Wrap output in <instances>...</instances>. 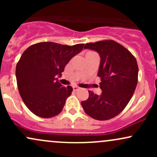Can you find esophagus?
I'll return each instance as SVG.
<instances>
[{"mask_svg": "<svg viewBox=\"0 0 157 157\" xmlns=\"http://www.w3.org/2000/svg\"><path fill=\"white\" fill-rule=\"evenodd\" d=\"M79 89H80V88L77 87V86H74V87H73V90H74V91H78Z\"/></svg>", "mask_w": 157, "mask_h": 157, "instance_id": "1", "label": "esophagus"}]
</instances>
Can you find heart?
<instances>
[{
	"label": "heart",
	"instance_id": "heart-1",
	"mask_svg": "<svg viewBox=\"0 0 157 157\" xmlns=\"http://www.w3.org/2000/svg\"><path fill=\"white\" fill-rule=\"evenodd\" d=\"M97 55V53H95L94 52H92V51H89L86 52V56H89V55Z\"/></svg>",
	"mask_w": 157,
	"mask_h": 157
}]
</instances>
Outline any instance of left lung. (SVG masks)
<instances>
[{
	"mask_svg": "<svg viewBox=\"0 0 157 157\" xmlns=\"http://www.w3.org/2000/svg\"><path fill=\"white\" fill-rule=\"evenodd\" d=\"M84 48L100 55L97 76L102 92L97 95L89 91V98L81 105L91 117L110 120L123 111L134 94L138 81L137 62L127 48L112 40L89 43Z\"/></svg>",
	"mask_w": 157,
	"mask_h": 157,
	"instance_id": "1",
	"label": "left lung"
}]
</instances>
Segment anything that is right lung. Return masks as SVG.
<instances>
[{"instance_id": "1", "label": "right lung", "mask_w": 157, "mask_h": 157, "mask_svg": "<svg viewBox=\"0 0 157 157\" xmlns=\"http://www.w3.org/2000/svg\"><path fill=\"white\" fill-rule=\"evenodd\" d=\"M83 46L41 42L32 45L22 54L16 66V79L20 95L32 113L51 118L62 111L73 89L63 87L57 76L62 75L66 64Z\"/></svg>"}]
</instances>
